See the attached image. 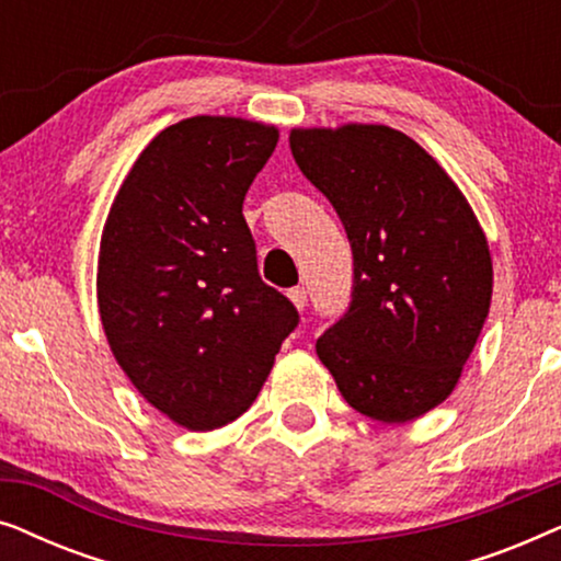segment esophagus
Listing matches in <instances>:
<instances>
[{
	"mask_svg": "<svg viewBox=\"0 0 561 561\" xmlns=\"http://www.w3.org/2000/svg\"><path fill=\"white\" fill-rule=\"evenodd\" d=\"M288 298H290V301H294V306H296L298 311H304L306 301H309V296H306V288H304V286L290 288V290H288Z\"/></svg>",
	"mask_w": 561,
	"mask_h": 561,
	"instance_id": "1",
	"label": "esophagus"
}]
</instances>
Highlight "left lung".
Returning a JSON list of instances; mask_svg holds the SVG:
<instances>
[{"label":"left lung","instance_id":"1","mask_svg":"<svg viewBox=\"0 0 561 561\" xmlns=\"http://www.w3.org/2000/svg\"><path fill=\"white\" fill-rule=\"evenodd\" d=\"M288 142L355 257L352 304L317 355L363 416H424L455 390L488 319V237L449 173L393 127H296Z\"/></svg>","mask_w":561,"mask_h":561}]
</instances>
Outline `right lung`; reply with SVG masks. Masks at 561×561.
Listing matches in <instances>:
<instances>
[{
	"label": "right lung",
	"instance_id": "1",
	"mask_svg": "<svg viewBox=\"0 0 561 561\" xmlns=\"http://www.w3.org/2000/svg\"><path fill=\"white\" fill-rule=\"evenodd\" d=\"M278 127L188 117L148 142L114 196L96 301L110 350L150 405L188 432L242 416L298 324L257 273L242 202Z\"/></svg>",
	"mask_w": 561,
	"mask_h": 561
}]
</instances>
